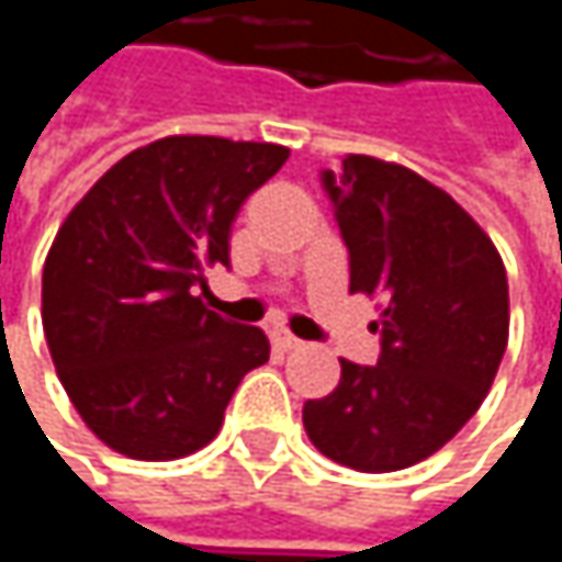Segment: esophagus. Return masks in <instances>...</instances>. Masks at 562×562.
<instances>
[{
  "label": "esophagus",
  "mask_w": 562,
  "mask_h": 562,
  "mask_svg": "<svg viewBox=\"0 0 562 562\" xmlns=\"http://www.w3.org/2000/svg\"><path fill=\"white\" fill-rule=\"evenodd\" d=\"M273 341L280 345L282 351H295V348L302 345V341H299L295 335H289V331H277V335H273Z\"/></svg>",
  "instance_id": "obj_1"
}]
</instances>
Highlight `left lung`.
<instances>
[{
    "mask_svg": "<svg viewBox=\"0 0 562 562\" xmlns=\"http://www.w3.org/2000/svg\"><path fill=\"white\" fill-rule=\"evenodd\" d=\"M348 247L351 292L384 302L378 364L305 400L312 446L358 472H396L442 449L482 406L507 348V277L488 234L416 171L348 156L322 171Z\"/></svg>",
    "mask_w": 562,
    "mask_h": 562,
    "instance_id": "left-lung-1",
    "label": "left lung"
}]
</instances>
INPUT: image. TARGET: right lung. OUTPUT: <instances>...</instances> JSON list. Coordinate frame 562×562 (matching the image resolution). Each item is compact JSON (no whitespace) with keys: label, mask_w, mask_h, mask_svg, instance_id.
<instances>
[{"label":"right lung","mask_w":562,"mask_h":562,"mask_svg":"<svg viewBox=\"0 0 562 562\" xmlns=\"http://www.w3.org/2000/svg\"><path fill=\"white\" fill-rule=\"evenodd\" d=\"M285 146L166 136L123 156L67 214L42 277V325L80 419L116 452L169 462L207 446L237 384L270 361L254 325L211 312L240 204Z\"/></svg>","instance_id":"1"}]
</instances>
